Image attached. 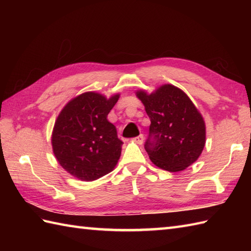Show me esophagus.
<instances>
[{"instance_id":"1","label":"esophagus","mask_w":251,"mask_h":251,"mask_svg":"<svg viewBox=\"0 0 251 251\" xmlns=\"http://www.w3.org/2000/svg\"><path fill=\"white\" fill-rule=\"evenodd\" d=\"M143 140H145V137H143V135H139V136L136 137L135 139H134V141H135L136 143H138V145H142Z\"/></svg>"}]
</instances>
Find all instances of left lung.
I'll use <instances>...</instances> for the list:
<instances>
[{"label":"left lung","instance_id":"obj_1","mask_svg":"<svg viewBox=\"0 0 251 251\" xmlns=\"http://www.w3.org/2000/svg\"><path fill=\"white\" fill-rule=\"evenodd\" d=\"M151 120L145 145L151 162L170 173L182 172L200 157L206 143L205 121L182 89L164 84L149 94L137 90Z\"/></svg>","mask_w":251,"mask_h":251}]
</instances>
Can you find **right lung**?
Returning <instances> with one entry per match:
<instances>
[{"instance_id": "obj_1", "label": "right lung", "mask_w": 251, "mask_h": 251, "mask_svg": "<svg viewBox=\"0 0 251 251\" xmlns=\"http://www.w3.org/2000/svg\"><path fill=\"white\" fill-rule=\"evenodd\" d=\"M120 98L115 94L86 92L63 106L51 134L52 152L60 166L81 181L111 173L119 162L123 142L108 114Z\"/></svg>"}]
</instances>
